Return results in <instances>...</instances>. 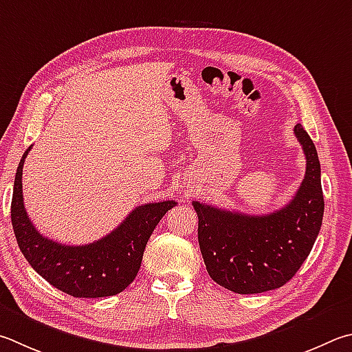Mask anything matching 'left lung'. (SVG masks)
<instances>
[{
	"mask_svg": "<svg viewBox=\"0 0 352 352\" xmlns=\"http://www.w3.org/2000/svg\"><path fill=\"white\" fill-rule=\"evenodd\" d=\"M294 133L306 157V172L292 200L266 215H248L194 201L198 243L214 282L237 294L282 287L296 276L320 232L323 192L320 162L308 132Z\"/></svg>",
	"mask_w": 352,
	"mask_h": 352,
	"instance_id": "1",
	"label": "left lung"
}]
</instances>
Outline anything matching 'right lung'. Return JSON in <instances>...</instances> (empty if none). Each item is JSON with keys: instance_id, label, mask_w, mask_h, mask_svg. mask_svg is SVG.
<instances>
[{"instance_id": "add662e5", "label": "right lung", "mask_w": 352, "mask_h": 352, "mask_svg": "<svg viewBox=\"0 0 352 352\" xmlns=\"http://www.w3.org/2000/svg\"><path fill=\"white\" fill-rule=\"evenodd\" d=\"M30 148L18 164L10 204L12 226L25 260L44 280L72 297L98 298L124 291L137 277L151 234L177 203L142 204L101 240L82 246L61 245L38 232L24 209L23 164Z\"/></svg>"}]
</instances>
